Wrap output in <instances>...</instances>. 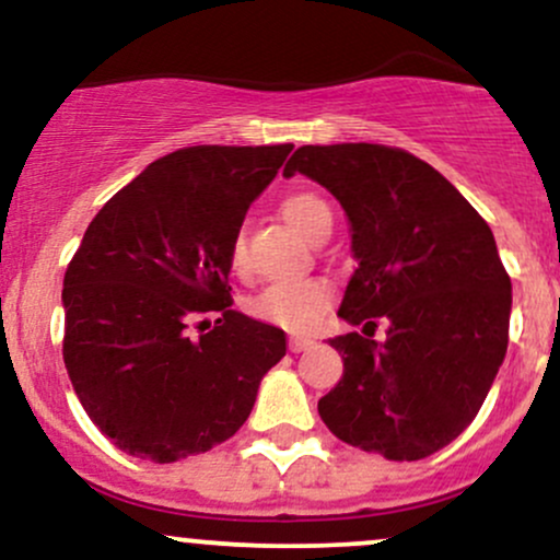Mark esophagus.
Masks as SVG:
<instances>
[{
	"label": "esophagus",
	"instance_id": "esophagus-1",
	"mask_svg": "<svg viewBox=\"0 0 560 560\" xmlns=\"http://www.w3.org/2000/svg\"><path fill=\"white\" fill-rule=\"evenodd\" d=\"M311 346H313V340H308V337H290L292 353H303V350H308Z\"/></svg>",
	"mask_w": 560,
	"mask_h": 560
}]
</instances>
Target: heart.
Returning a JSON list of instances; mask_svg holds the SVG:
<instances>
[{
  "instance_id": "1",
  "label": "heart",
  "mask_w": 560,
  "mask_h": 560,
  "mask_svg": "<svg viewBox=\"0 0 560 560\" xmlns=\"http://www.w3.org/2000/svg\"><path fill=\"white\" fill-rule=\"evenodd\" d=\"M281 214L294 231L303 233L311 242H318L324 233L331 231V210L327 201L313 190H294L281 201ZM229 266L233 273H247V244L242 233H236L229 249ZM335 292L327 281L303 279L270 284L249 303V313L260 322L290 331H308L318 324V318L329 311Z\"/></svg>"
}]
</instances>
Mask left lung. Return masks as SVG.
Segmentation results:
<instances>
[{
  "label": "left lung",
  "instance_id": "obj_1",
  "mask_svg": "<svg viewBox=\"0 0 560 560\" xmlns=\"http://www.w3.org/2000/svg\"><path fill=\"white\" fill-rule=\"evenodd\" d=\"M303 172L346 210L359 268L331 337L342 380L318 401L340 441L411 463L452 444L494 383L508 350L510 276L487 220L428 162L380 143L303 145ZM380 317L385 341H372Z\"/></svg>",
  "mask_w": 560,
  "mask_h": 560
}]
</instances>
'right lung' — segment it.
Masks as SVG:
<instances>
[{
	"label": "right lung",
	"mask_w": 560,
	"mask_h": 560,
	"mask_svg": "<svg viewBox=\"0 0 560 560\" xmlns=\"http://www.w3.org/2000/svg\"><path fill=\"white\" fill-rule=\"evenodd\" d=\"M292 149H177L84 231L63 279V361L90 420L121 452L177 463L223 444L287 353L284 331L231 308L229 249Z\"/></svg>",
	"instance_id": "1"
}]
</instances>
